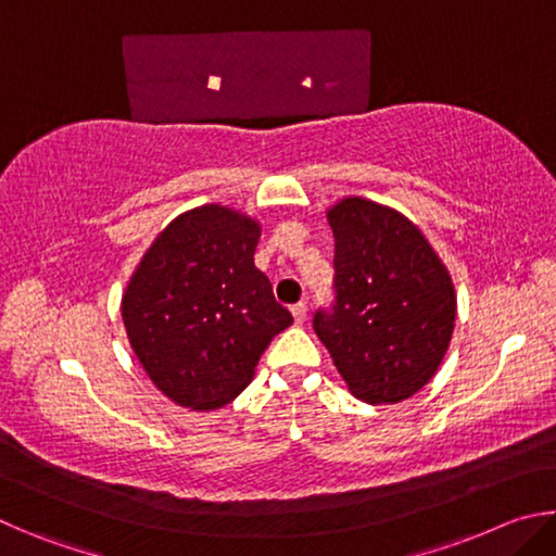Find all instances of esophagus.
Listing matches in <instances>:
<instances>
[{
    "label": "esophagus",
    "instance_id": "obj_1",
    "mask_svg": "<svg viewBox=\"0 0 556 556\" xmlns=\"http://www.w3.org/2000/svg\"><path fill=\"white\" fill-rule=\"evenodd\" d=\"M291 316H294L296 324L306 321V304H304V301H299V304L291 306Z\"/></svg>",
    "mask_w": 556,
    "mask_h": 556
}]
</instances>
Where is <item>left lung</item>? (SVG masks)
Returning <instances> with one entry per match:
<instances>
[{
  "instance_id": "obj_1",
  "label": "left lung",
  "mask_w": 556,
  "mask_h": 556,
  "mask_svg": "<svg viewBox=\"0 0 556 556\" xmlns=\"http://www.w3.org/2000/svg\"><path fill=\"white\" fill-rule=\"evenodd\" d=\"M336 242V304L314 331L353 397L397 404L434 378L456 324L444 262L407 215L361 195L326 211Z\"/></svg>"
}]
</instances>
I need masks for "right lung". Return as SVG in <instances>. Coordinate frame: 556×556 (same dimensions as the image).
Wrapping results in <instances>:
<instances>
[{
	"label": "right lung",
	"instance_id": "right-lung-1",
	"mask_svg": "<svg viewBox=\"0 0 556 556\" xmlns=\"http://www.w3.org/2000/svg\"><path fill=\"white\" fill-rule=\"evenodd\" d=\"M260 235L252 215L205 203L168 223L131 271L122 294L129 345L178 407L232 402L271 338L294 324L255 267Z\"/></svg>",
	"mask_w": 556,
	"mask_h": 556
}]
</instances>
